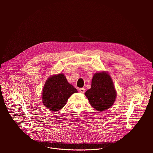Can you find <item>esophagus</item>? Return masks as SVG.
Here are the masks:
<instances>
[{
  "label": "esophagus",
  "instance_id": "34e87169",
  "mask_svg": "<svg viewBox=\"0 0 153 153\" xmlns=\"http://www.w3.org/2000/svg\"><path fill=\"white\" fill-rule=\"evenodd\" d=\"M79 91L81 93H85V88H81L79 89Z\"/></svg>",
  "mask_w": 153,
  "mask_h": 153
}]
</instances>
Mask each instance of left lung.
<instances>
[{
	"label": "left lung",
	"mask_w": 153,
	"mask_h": 153,
	"mask_svg": "<svg viewBox=\"0 0 153 153\" xmlns=\"http://www.w3.org/2000/svg\"><path fill=\"white\" fill-rule=\"evenodd\" d=\"M85 95L90 105L98 111H104L114 103L117 93L111 77L105 71L95 73L91 86Z\"/></svg>",
	"instance_id": "8db88e82"
}]
</instances>
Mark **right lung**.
I'll use <instances>...</instances> for the list:
<instances>
[{
	"label": "right lung",
	"instance_id": "add662e5",
	"mask_svg": "<svg viewBox=\"0 0 153 153\" xmlns=\"http://www.w3.org/2000/svg\"><path fill=\"white\" fill-rule=\"evenodd\" d=\"M77 92L64 74L60 73L47 80L42 93V102L51 111H58L65 105L68 98Z\"/></svg>",
	"mask_w": 153,
	"mask_h": 153
}]
</instances>
